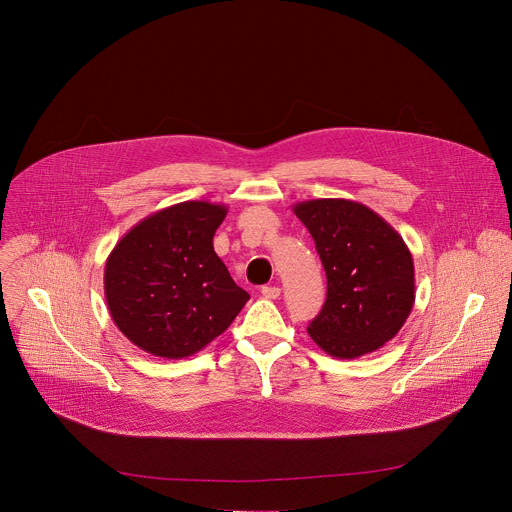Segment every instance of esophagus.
<instances>
[{"mask_svg":"<svg viewBox=\"0 0 512 512\" xmlns=\"http://www.w3.org/2000/svg\"><path fill=\"white\" fill-rule=\"evenodd\" d=\"M261 293H263V297H265V299H279L281 289H279L277 285H267V287H263V289H261Z\"/></svg>","mask_w":512,"mask_h":512,"instance_id":"34e87169","label":"esophagus"}]
</instances>
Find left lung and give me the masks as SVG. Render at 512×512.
Wrapping results in <instances>:
<instances>
[{
	"label": "left lung",
	"instance_id": "1",
	"mask_svg": "<svg viewBox=\"0 0 512 512\" xmlns=\"http://www.w3.org/2000/svg\"><path fill=\"white\" fill-rule=\"evenodd\" d=\"M327 275V301L307 333L331 357L357 359L391 341L415 305V263L403 237L349 199L293 205Z\"/></svg>",
	"mask_w": 512,
	"mask_h": 512
}]
</instances>
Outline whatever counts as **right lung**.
<instances>
[{
    "mask_svg": "<svg viewBox=\"0 0 512 512\" xmlns=\"http://www.w3.org/2000/svg\"><path fill=\"white\" fill-rule=\"evenodd\" d=\"M225 215V205L183 201L139 221L109 253L105 301L117 329L141 351L191 357L249 301L213 249Z\"/></svg>",
    "mask_w": 512,
    "mask_h": 512,
    "instance_id": "add662e5",
    "label": "right lung"
}]
</instances>
